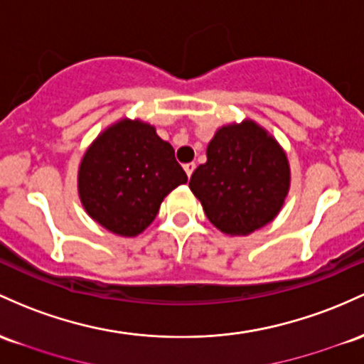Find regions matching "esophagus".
<instances>
[{
  "instance_id": "esophagus-1",
  "label": "esophagus",
  "mask_w": 364,
  "mask_h": 364,
  "mask_svg": "<svg viewBox=\"0 0 364 364\" xmlns=\"http://www.w3.org/2000/svg\"><path fill=\"white\" fill-rule=\"evenodd\" d=\"M183 167H185L186 174H188V178H190V176H191V174H193L195 167H197V166H195V162H188V164H185V166H183Z\"/></svg>"
}]
</instances>
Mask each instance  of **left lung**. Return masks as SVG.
Returning a JSON list of instances; mask_svg holds the SVG:
<instances>
[{
  "mask_svg": "<svg viewBox=\"0 0 364 364\" xmlns=\"http://www.w3.org/2000/svg\"><path fill=\"white\" fill-rule=\"evenodd\" d=\"M289 185L285 154L250 121L221 127L190 179L207 219L226 235H249L273 221Z\"/></svg>",
  "mask_w": 364,
  "mask_h": 364,
  "instance_id": "left-lung-1",
  "label": "left lung"
}]
</instances>
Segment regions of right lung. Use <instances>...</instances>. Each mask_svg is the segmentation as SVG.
<instances>
[{
  "label": "right lung",
  "mask_w": 364,
  "mask_h": 364,
  "mask_svg": "<svg viewBox=\"0 0 364 364\" xmlns=\"http://www.w3.org/2000/svg\"><path fill=\"white\" fill-rule=\"evenodd\" d=\"M186 181L173 146L139 121L109 127L79 167V195L87 214L122 237L141 233L159 214L164 197Z\"/></svg>",
  "instance_id": "1"
}]
</instances>
